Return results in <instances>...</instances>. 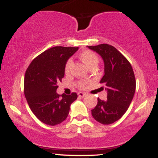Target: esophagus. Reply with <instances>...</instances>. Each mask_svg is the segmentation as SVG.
I'll return each instance as SVG.
<instances>
[{"mask_svg":"<svg viewBox=\"0 0 158 158\" xmlns=\"http://www.w3.org/2000/svg\"><path fill=\"white\" fill-rule=\"evenodd\" d=\"M78 95H79V97H84L87 95V94L85 93H83V92H79V93H78Z\"/></svg>","mask_w":158,"mask_h":158,"instance_id":"1","label":"esophagus"}]
</instances>
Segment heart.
<instances>
[{
  "label": "heart",
  "instance_id": "1",
  "mask_svg": "<svg viewBox=\"0 0 158 158\" xmlns=\"http://www.w3.org/2000/svg\"><path fill=\"white\" fill-rule=\"evenodd\" d=\"M79 58L83 62L86 64V66L88 67V68H91L93 66H97L98 64V62H99V57H98L97 54L96 52H94L91 50H84V51L81 52L79 53ZM72 65H73V61H72L71 59H68L67 61L66 64H65L64 66V73L66 74H68L70 72V70H71ZM86 81H79V87L80 88H85L87 85Z\"/></svg>",
  "mask_w": 158,
  "mask_h": 158
}]
</instances>
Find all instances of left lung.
<instances>
[{
    "label": "left lung",
    "mask_w": 158,
    "mask_h": 158,
    "mask_svg": "<svg viewBox=\"0 0 158 158\" xmlns=\"http://www.w3.org/2000/svg\"><path fill=\"white\" fill-rule=\"evenodd\" d=\"M104 61L105 74L100 83L106 85L107 100L98 98L91 114L97 122L109 125L118 120L128 110L135 93L136 80L129 61L114 47L107 44L88 46Z\"/></svg>",
    "instance_id": "8db88e82"
}]
</instances>
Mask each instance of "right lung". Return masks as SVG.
Masks as SVG:
<instances>
[{"instance_id":"obj_1","label":"right lung","mask_w":158,"mask_h":158,"mask_svg":"<svg viewBox=\"0 0 158 158\" xmlns=\"http://www.w3.org/2000/svg\"><path fill=\"white\" fill-rule=\"evenodd\" d=\"M79 48L54 47L35 57L27 68L23 89L32 113L41 122L56 126L68 117L77 94L59 95L57 84L64 76V66Z\"/></svg>"}]
</instances>
